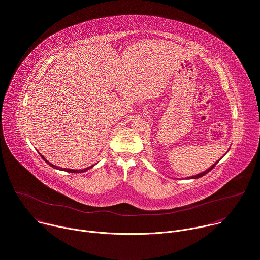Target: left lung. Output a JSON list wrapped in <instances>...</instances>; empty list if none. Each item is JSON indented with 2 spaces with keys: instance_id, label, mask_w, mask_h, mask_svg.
<instances>
[{
  "instance_id": "left-lung-1",
  "label": "left lung",
  "mask_w": 260,
  "mask_h": 260,
  "mask_svg": "<svg viewBox=\"0 0 260 260\" xmlns=\"http://www.w3.org/2000/svg\"><path fill=\"white\" fill-rule=\"evenodd\" d=\"M218 162H219V161H217L215 164H213V165H212L210 168H208L206 171H204V172H200V174H198V175H196V176H193V177H189V178H187V179H198V178L204 177L205 175H207L209 171H211V170H212V169H213V168L216 166V164H217Z\"/></svg>"
}]
</instances>
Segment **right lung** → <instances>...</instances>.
I'll list each match as a JSON object with an SVG mask.
<instances>
[{
  "label": "right lung",
  "mask_w": 260,
  "mask_h": 260,
  "mask_svg": "<svg viewBox=\"0 0 260 260\" xmlns=\"http://www.w3.org/2000/svg\"><path fill=\"white\" fill-rule=\"evenodd\" d=\"M40 156L43 158V160L47 163V164H49L51 167H53V168H55V169H61V170H64V171H67V172H75V174H78V172H84V171H86L88 169H90V168H92L94 165H92V166H90V167H86V168H84V169H69V168H62V167H57V166H55V165H53V164H51L50 162H48L41 154H40Z\"/></svg>",
  "instance_id": "1"
}]
</instances>
